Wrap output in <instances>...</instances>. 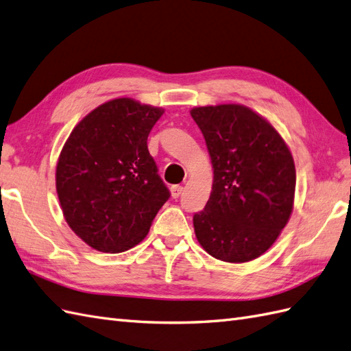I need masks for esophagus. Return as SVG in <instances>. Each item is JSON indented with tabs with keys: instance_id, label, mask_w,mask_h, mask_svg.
I'll return each mask as SVG.
<instances>
[{
	"instance_id": "1",
	"label": "esophagus",
	"mask_w": 351,
	"mask_h": 351,
	"mask_svg": "<svg viewBox=\"0 0 351 351\" xmlns=\"http://www.w3.org/2000/svg\"><path fill=\"white\" fill-rule=\"evenodd\" d=\"M182 190H184V188L181 185H173L172 188H170V193H172L173 199H178V197L182 194Z\"/></svg>"
}]
</instances>
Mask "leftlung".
<instances>
[{"label": "left lung", "instance_id": "obj_1", "mask_svg": "<svg viewBox=\"0 0 351 351\" xmlns=\"http://www.w3.org/2000/svg\"><path fill=\"white\" fill-rule=\"evenodd\" d=\"M191 117L213 166L209 200L193 217L195 237L221 261H252L289 221L296 182L291 151L271 124L243 105L194 108Z\"/></svg>", "mask_w": 351, "mask_h": 351}]
</instances>
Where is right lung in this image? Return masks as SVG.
Listing matches in <instances>:
<instances>
[{"label":"right lung","instance_id":"add662e5","mask_svg":"<svg viewBox=\"0 0 351 351\" xmlns=\"http://www.w3.org/2000/svg\"><path fill=\"white\" fill-rule=\"evenodd\" d=\"M161 108L129 97L97 106L60 152L56 190L75 234L101 252H124L148 234L170 197L148 151Z\"/></svg>","mask_w":351,"mask_h":351}]
</instances>
